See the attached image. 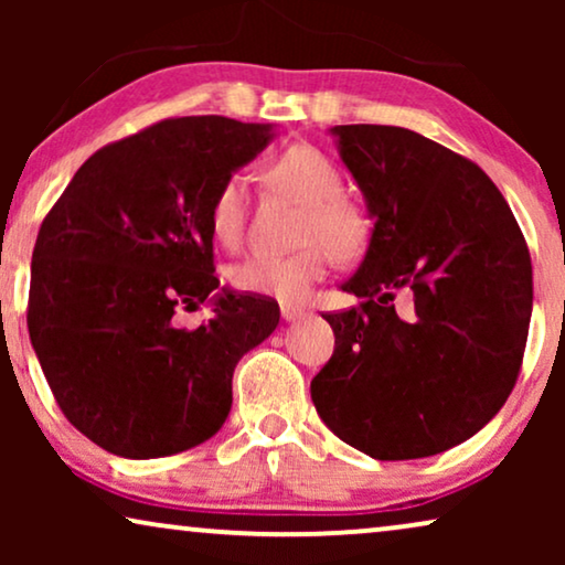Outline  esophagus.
Segmentation results:
<instances>
[{
	"label": "esophagus",
	"instance_id": "esophagus-1",
	"mask_svg": "<svg viewBox=\"0 0 565 565\" xmlns=\"http://www.w3.org/2000/svg\"><path fill=\"white\" fill-rule=\"evenodd\" d=\"M280 313H282L285 321H298V319H303V316H306V308L282 303V306H280Z\"/></svg>",
	"mask_w": 565,
	"mask_h": 565
}]
</instances>
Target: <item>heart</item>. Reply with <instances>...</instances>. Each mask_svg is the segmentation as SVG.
Listing matches in <instances>:
<instances>
[{"label":"heart","instance_id":"obj_1","mask_svg":"<svg viewBox=\"0 0 565 565\" xmlns=\"http://www.w3.org/2000/svg\"><path fill=\"white\" fill-rule=\"evenodd\" d=\"M269 177L282 192L306 205L298 231L300 249L288 257L244 259L231 269L234 288L296 303L316 282L327 277L331 262L358 259L367 242V223L358 205L344 195L339 169L313 146H290L275 159ZM246 221V177L228 174L215 190L207 226L215 242L234 249L244 236Z\"/></svg>","mask_w":565,"mask_h":565}]
</instances>
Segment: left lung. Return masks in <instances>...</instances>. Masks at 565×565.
Segmentation results:
<instances>
[{"label": "left lung", "instance_id": "8db88e82", "mask_svg": "<svg viewBox=\"0 0 565 565\" xmlns=\"http://www.w3.org/2000/svg\"><path fill=\"white\" fill-rule=\"evenodd\" d=\"M373 221L362 303L327 313L334 354L311 381L323 424L375 460L445 452L483 429L520 375L532 265L481 167L396 126H334ZM406 291L398 317L392 298Z\"/></svg>", "mask_w": 565, "mask_h": 565}]
</instances>
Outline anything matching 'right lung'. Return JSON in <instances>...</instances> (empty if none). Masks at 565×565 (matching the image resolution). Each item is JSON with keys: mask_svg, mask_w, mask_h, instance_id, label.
Segmentation results:
<instances>
[{"mask_svg": "<svg viewBox=\"0 0 565 565\" xmlns=\"http://www.w3.org/2000/svg\"><path fill=\"white\" fill-rule=\"evenodd\" d=\"M275 138L269 122L172 118L84 161L33 249L28 331L61 412L120 458L211 439L231 412L234 367L277 329L273 300L213 275L215 190ZM211 299L188 332L177 307Z\"/></svg>", "mask_w": 565, "mask_h": 565, "instance_id": "right-lung-1", "label": "right lung"}]
</instances>
